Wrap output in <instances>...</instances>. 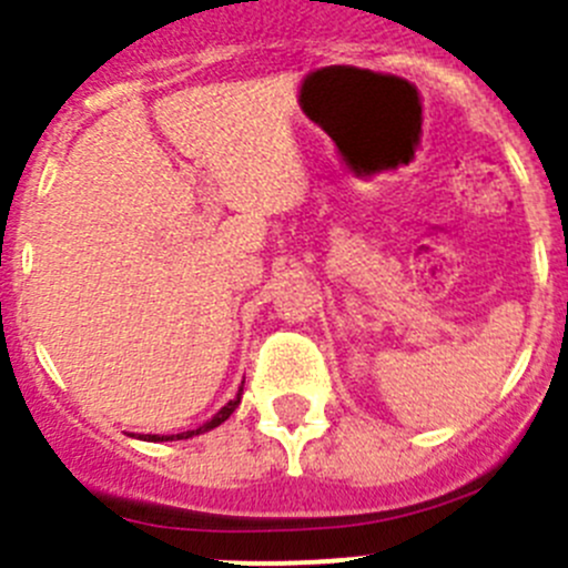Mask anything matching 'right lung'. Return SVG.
I'll list each match as a JSON object with an SVG mask.
<instances>
[{
	"label": "right lung",
	"mask_w": 568,
	"mask_h": 568,
	"mask_svg": "<svg viewBox=\"0 0 568 568\" xmlns=\"http://www.w3.org/2000/svg\"><path fill=\"white\" fill-rule=\"evenodd\" d=\"M242 390H244V385L242 387H239V393H236V398H233V400H227V404L225 406H222V409L220 412H216V415L214 417H211V420L209 423H203V426H200V428H194V432H186V434H173V437H159V434H148V443H168V439H189V437H194V434H203V432H211V428H216V426H220V423H225L227 420V417H231L233 415V412H236V406L239 404H242Z\"/></svg>",
	"instance_id": "1"
}]
</instances>
